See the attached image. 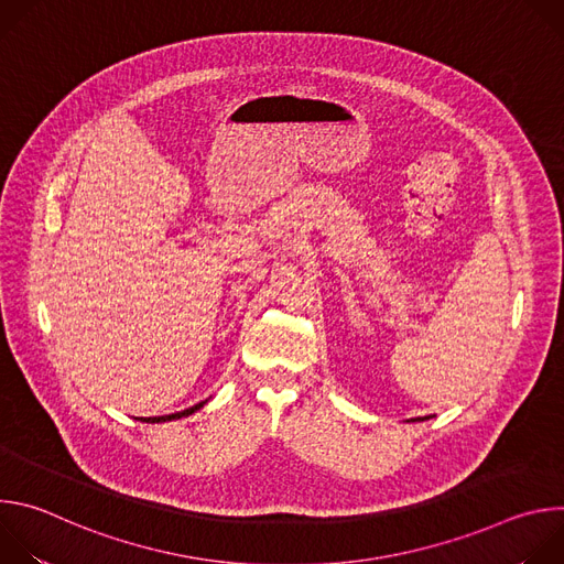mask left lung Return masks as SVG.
<instances>
[{
  "label": "left lung",
  "instance_id": "1",
  "mask_svg": "<svg viewBox=\"0 0 564 564\" xmlns=\"http://www.w3.org/2000/svg\"><path fill=\"white\" fill-rule=\"evenodd\" d=\"M424 420H431V417H415L413 422H424Z\"/></svg>",
  "mask_w": 564,
  "mask_h": 564
}]
</instances>
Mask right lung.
<instances>
[{"label":"right lung","mask_w":564,"mask_h":564,"mask_svg":"<svg viewBox=\"0 0 564 564\" xmlns=\"http://www.w3.org/2000/svg\"><path fill=\"white\" fill-rule=\"evenodd\" d=\"M205 404H207V399H205V401H200V404H196V406L187 409V411H181V413H174V415H163V417H144L142 422H149V424H158V422H172V420H181V417H187V415L196 413V411H198V409H203Z\"/></svg>","instance_id":"1"}]
</instances>
